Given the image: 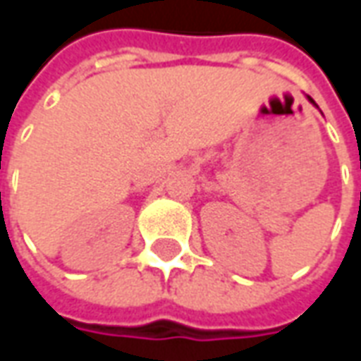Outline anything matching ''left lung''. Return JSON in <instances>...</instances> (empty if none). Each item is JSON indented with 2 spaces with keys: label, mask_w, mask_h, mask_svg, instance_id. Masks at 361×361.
Listing matches in <instances>:
<instances>
[{
  "label": "left lung",
  "mask_w": 361,
  "mask_h": 361,
  "mask_svg": "<svg viewBox=\"0 0 361 361\" xmlns=\"http://www.w3.org/2000/svg\"><path fill=\"white\" fill-rule=\"evenodd\" d=\"M307 99H309V102H311V103H312V105H317V103L312 102V97H309V95H307Z\"/></svg>",
  "instance_id": "1"
}]
</instances>
